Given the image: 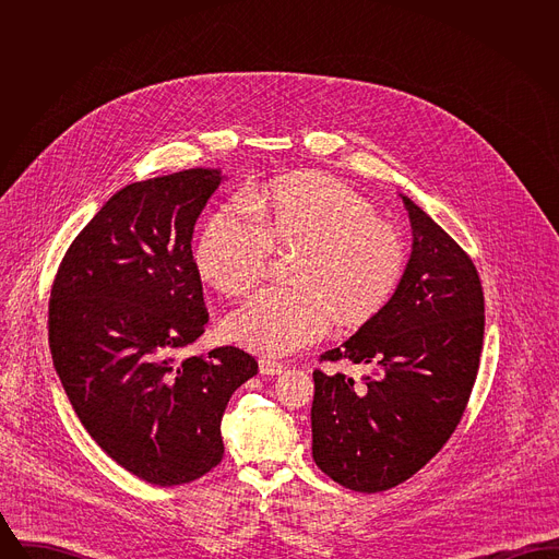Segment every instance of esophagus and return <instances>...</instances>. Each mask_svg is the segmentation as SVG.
<instances>
[{"label":"esophagus","instance_id":"esophagus-1","mask_svg":"<svg viewBox=\"0 0 559 559\" xmlns=\"http://www.w3.org/2000/svg\"><path fill=\"white\" fill-rule=\"evenodd\" d=\"M285 371V365L278 360H270V358H262L260 360V372L262 374H281Z\"/></svg>","mask_w":559,"mask_h":559}]
</instances>
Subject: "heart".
<instances>
[{"instance_id": "b5f03b06", "label": "heart", "mask_w": 559, "mask_h": 559, "mask_svg": "<svg viewBox=\"0 0 559 559\" xmlns=\"http://www.w3.org/2000/svg\"><path fill=\"white\" fill-rule=\"evenodd\" d=\"M289 287H266L224 320L230 342L281 356L372 319L399 289L406 247L399 230L346 182L306 174L274 180L210 213L192 262L217 292H249L270 251H287Z\"/></svg>"}]
</instances>
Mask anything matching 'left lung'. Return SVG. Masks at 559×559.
<instances>
[{
	"label": "left lung",
	"mask_w": 559,
	"mask_h": 559,
	"mask_svg": "<svg viewBox=\"0 0 559 559\" xmlns=\"http://www.w3.org/2000/svg\"><path fill=\"white\" fill-rule=\"evenodd\" d=\"M413 253L392 299L320 362L369 372H312V456L356 492L415 476L449 442L478 374L484 292L472 258L421 207L402 197Z\"/></svg>",
	"instance_id": "8db88e82"
}]
</instances>
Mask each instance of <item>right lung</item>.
<instances>
[{
  "label": "right lung",
  "mask_w": 559,
  "mask_h": 559,
  "mask_svg": "<svg viewBox=\"0 0 559 559\" xmlns=\"http://www.w3.org/2000/svg\"><path fill=\"white\" fill-rule=\"evenodd\" d=\"M219 182V169L192 167L121 188L53 276L50 352L81 426L157 486L188 484L222 461L226 404L258 374L239 347L176 358L210 320L190 240Z\"/></svg>",
  "instance_id": "obj_1"
}]
</instances>
